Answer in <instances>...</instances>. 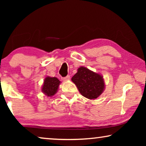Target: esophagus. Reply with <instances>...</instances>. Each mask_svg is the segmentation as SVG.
<instances>
[{
  "mask_svg": "<svg viewBox=\"0 0 146 146\" xmlns=\"http://www.w3.org/2000/svg\"><path fill=\"white\" fill-rule=\"evenodd\" d=\"M62 79L64 81L69 80H70V75H68V76H66V77H63Z\"/></svg>",
  "mask_w": 146,
  "mask_h": 146,
  "instance_id": "1",
  "label": "esophagus"
}]
</instances>
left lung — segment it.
<instances>
[{
	"mask_svg": "<svg viewBox=\"0 0 146 146\" xmlns=\"http://www.w3.org/2000/svg\"><path fill=\"white\" fill-rule=\"evenodd\" d=\"M71 81L81 95L90 100L99 97L106 87L102 75L83 66L78 68L77 73L71 78Z\"/></svg>",
	"mask_w": 146,
	"mask_h": 146,
	"instance_id": "left-lung-1",
	"label": "left lung"
}]
</instances>
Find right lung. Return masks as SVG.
<instances>
[{
    "instance_id": "obj_1",
    "label": "right lung",
    "mask_w": 146,
    "mask_h": 146,
    "mask_svg": "<svg viewBox=\"0 0 146 146\" xmlns=\"http://www.w3.org/2000/svg\"><path fill=\"white\" fill-rule=\"evenodd\" d=\"M60 84V81L57 78L46 76L42 86V92L48 97H52L57 92Z\"/></svg>"
}]
</instances>
